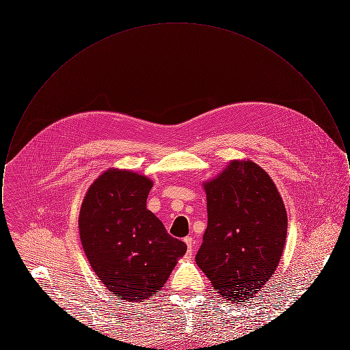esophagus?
I'll list each match as a JSON object with an SVG mask.
<instances>
[{"label":"esophagus","mask_w":350,"mask_h":350,"mask_svg":"<svg viewBox=\"0 0 350 350\" xmlns=\"http://www.w3.org/2000/svg\"><path fill=\"white\" fill-rule=\"evenodd\" d=\"M183 241H185L186 245H187V253L191 254V252H193V237H191V236H187V237L183 239Z\"/></svg>","instance_id":"1"}]
</instances>
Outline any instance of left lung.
<instances>
[{"mask_svg":"<svg viewBox=\"0 0 350 350\" xmlns=\"http://www.w3.org/2000/svg\"><path fill=\"white\" fill-rule=\"evenodd\" d=\"M203 187L208 220L196 262L224 299L248 301L282 257V198L267 172L250 160H232Z\"/></svg>","mask_w":350,"mask_h":350,"instance_id":"left-lung-1","label":"left lung"}]
</instances>
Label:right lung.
Segmentation results:
<instances>
[{
	"instance_id": "1",
	"label": "right lung",
	"mask_w": 350,
	"mask_h": 350,
	"mask_svg": "<svg viewBox=\"0 0 350 350\" xmlns=\"http://www.w3.org/2000/svg\"><path fill=\"white\" fill-rule=\"evenodd\" d=\"M152 186L146 176L111 167L90 185L80 210L86 258L100 282L124 301L157 294L187 250L147 210Z\"/></svg>"
}]
</instances>
